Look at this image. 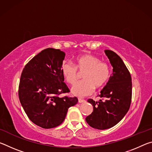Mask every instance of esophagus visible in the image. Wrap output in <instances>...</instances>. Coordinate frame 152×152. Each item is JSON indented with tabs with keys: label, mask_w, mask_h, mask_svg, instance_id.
Here are the masks:
<instances>
[{
	"label": "esophagus",
	"mask_w": 152,
	"mask_h": 152,
	"mask_svg": "<svg viewBox=\"0 0 152 152\" xmlns=\"http://www.w3.org/2000/svg\"><path fill=\"white\" fill-rule=\"evenodd\" d=\"M85 101H86L84 99H81V98H78V102H80V103H81V102H84Z\"/></svg>",
	"instance_id": "obj_1"
}]
</instances>
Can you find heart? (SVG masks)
<instances>
[{"label":"heart","mask_w":152,"mask_h":152,"mask_svg":"<svg viewBox=\"0 0 152 152\" xmlns=\"http://www.w3.org/2000/svg\"><path fill=\"white\" fill-rule=\"evenodd\" d=\"M62 76L68 84H73L82 74L83 80L79 81L72 88V93L78 96H85L91 94L94 88L103 86L109 80L110 74L109 64L102 61L96 56L83 54L75 59V66L70 62L63 63L61 67Z\"/></svg>","instance_id":"obj_1"}]
</instances>
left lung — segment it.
I'll list each match as a JSON object with an SVG mask.
<instances>
[{
	"instance_id": "obj_1",
	"label": "left lung",
	"mask_w": 152,
	"mask_h": 152,
	"mask_svg": "<svg viewBox=\"0 0 152 152\" xmlns=\"http://www.w3.org/2000/svg\"><path fill=\"white\" fill-rule=\"evenodd\" d=\"M113 66V75L101 91L99 101L90 99L93 111L86 117L87 123L97 129H107L117 124L129 109L132 97V82L129 71L116 53L105 50Z\"/></svg>"
}]
</instances>
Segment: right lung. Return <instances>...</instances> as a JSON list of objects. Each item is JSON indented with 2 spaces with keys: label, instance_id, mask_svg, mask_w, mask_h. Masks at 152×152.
Masks as SVG:
<instances>
[{
  "label": "right lung",
  "instance_id": "1",
  "mask_svg": "<svg viewBox=\"0 0 152 152\" xmlns=\"http://www.w3.org/2000/svg\"><path fill=\"white\" fill-rule=\"evenodd\" d=\"M65 55L60 50L45 49L25 65L20 75V104L29 119L42 128L60 125L69 108L78 102L76 97L59 96L70 92L61 70Z\"/></svg>",
  "mask_w": 152,
  "mask_h": 152
}]
</instances>
